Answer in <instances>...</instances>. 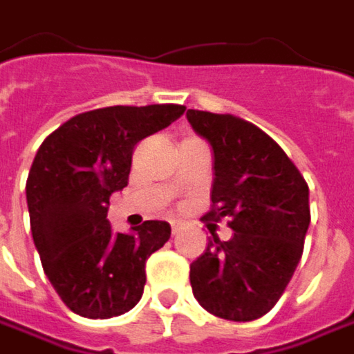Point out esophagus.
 I'll list each match as a JSON object with an SVG mask.
<instances>
[{
    "label": "esophagus",
    "instance_id": "esophagus-1",
    "mask_svg": "<svg viewBox=\"0 0 354 354\" xmlns=\"http://www.w3.org/2000/svg\"><path fill=\"white\" fill-rule=\"evenodd\" d=\"M170 225H172V234L176 236L178 232H180V227H182V225H180V222H172V223H170Z\"/></svg>",
    "mask_w": 354,
    "mask_h": 354
}]
</instances>
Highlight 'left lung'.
<instances>
[{
    "mask_svg": "<svg viewBox=\"0 0 354 354\" xmlns=\"http://www.w3.org/2000/svg\"><path fill=\"white\" fill-rule=\"evenodd\" d=\"M188 122L214 150L209 220L227 218L190 266L194 297L207 313L254 321L273 309L291 281L311 222L309 186L281 147L232 115L188 109Z\"/></svg>",
    "mask_w": 354,
    "mask_h": 354,
    "instance_id": "left-lung-1",
    "label": "left lung"
}]
</instances>
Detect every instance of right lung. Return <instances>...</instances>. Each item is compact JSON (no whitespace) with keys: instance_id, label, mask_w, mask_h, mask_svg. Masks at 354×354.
Here are the masks:
<instances>
[{"instance_id":"obj_1","label":"right lung","mask_w":354,"mask_h":354,"mask_svg":"<svg viewBox=\"0 0 354 354\" xmlns=\"http://www.w3.org/2000/svg\"><path fill=\"white\" fill-rule=\"evenodd\" d=\"M184 111L97 109L69 118L39 147L25 186L31 234L45 275L73 313L111 319L142 297L147 259L170 239V223L148 220L115 234L109 200L129 184L134 147Z\"/></svg>"}]
</instances>
